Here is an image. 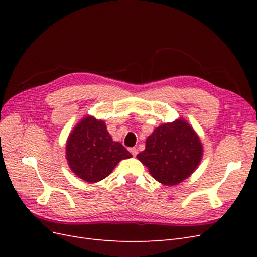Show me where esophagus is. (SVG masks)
<instances>
[{
  "mask_svg": "<svg viewBox=\"0 0 257 257\" xmlns=\"http://www.w3.org/2000/svg\"><path fill=\"white\" fill-rule=\"evenodd\" d=\"M130 152L132 153V154H133V157H136V155H137V149H136V148H131V149H130Z\"/></svg>",
  "mask_w": 257,
  "mask_h": 257,
  "instance_id": "1",
  "label": "esophagus"
}]
</instances>
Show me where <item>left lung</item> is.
I'll return each instance as SVG.
<instances>
[{"instance_id":"1","label":"left lung","mask_w":257,"mask_h":257,"mask_svg":"<svg viewBox=\"0 0 257 257\" xmlns=\"http://www.w3.org/2000/svg\"><path fill=\"white\" fill-rule=\"evenodd\" d=\"M203 144L186 120L177 119L155 127L147 138L146 149L137 159L160 183L174 186L184 181L198 167Z\"/></svg>"}]
</instances>
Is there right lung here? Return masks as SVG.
Segmentation results:
<instances>
[{
    "label": "right lung",
    "instance_id": "right-lung-1",
    "mask_svg": "<svg viewBox=\"0 0 257 257\" xmlns=\"http://www.w3.org/2000/svg\"><path fill=\"white\" fill-rule=\"evenodd\" d=\"M132 154L120 143L113 142L103 120L87 115L68 135L66 160L72 172L83 181L95 183L111 174L122 160Z\"/></svg>",
    "mask_w": 257,
    "mask_h": 257
}]
</instances>
